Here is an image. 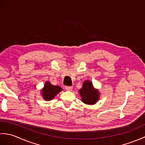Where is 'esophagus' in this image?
<instances>
[{"mask_svg": "<svg viewBox=\"0 0 145 145\" xmlns=\"http://www.w3.org/2000/svg\"><path fill=\"white\" fill-rule=\"evenodd\" d=\"M65 89L68 91H72L73 87H69V86H66L65 87Z\"/></svg>", "mask_w": 145, "mask_h": 145, "instance_id": "1", "label": "esophagus"}]
</instances>
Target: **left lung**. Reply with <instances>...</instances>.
Listing matches in <instances>:
<instances>
[{
    "label": "left lung",
    "mask_w": 145,
    "mask_h": 145,
    "mask_svg": "<svg viewBox=\"0 0 145 145\" xmlns=\"http://www.w3.org/2000/svg\"><path fill=\"white\" fill-rule=\"evenodd\" d=\"M81 97V101L87 105H94L99 100L100 93L98 89L95 88L90 80H85L83 83L82 88L78 90Z\"/></svg>",
    "instance_id": "1"
}]
</instances>
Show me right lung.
I'll list each match as a JSON object with an SVG mask.
<instances>
[{
  "label": "right lung",
  "instance_id": "right-lung-1",
  "mask_svg": "<svg viewBox=\"0 0 145 145\" xmlns=\"http://www.w3.org/2000/svg\"><path fill=\"white\" fill-rule=\"evenodd\" d=\"M63 90L59 86L52 85L51 83L48 81L45 82V84L41 91V95L45 101H50L54 99L55 96Z\"/></svg>",
  "mask_w": 145,
  "mask_h": 145
}]
</instances>
